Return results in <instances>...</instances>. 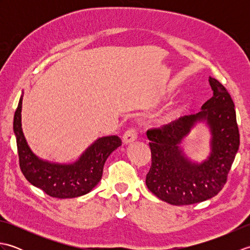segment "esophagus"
Instances as JSON below:
<instances>
[{
    "mask_svg": "<svg viewBox=\"0 0 250 250\" xmlns=\"http://www.w3.org/2000/svg\"><path fill=\"white\" fill-rule=\"evenodd\" d=\"M137 137V132L134 128H131L125 132L124 136H122V141H124L125 144H131L133 143Z\"/></svg>",
    "mask_w": 250,
    "mask_h": 250,
    "instance_id": "obj_1",
    "label": "esophagus"
}]
</instances>
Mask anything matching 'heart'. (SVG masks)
<instances>
[{"mask_svg":"<svg viewBox=\"0 0 250 250\" xmlns=\"http://www.w3.org/2000/svg\"><path fill=\"white\" fill-rule=\"evenodd\" d=\"M187 107H188V101L186 99H180L176 103L173 104L171 107L163 110L162 113L158 116L157 118L158 124L160 125L168 124V122H171L174 118H176L178 115L184 113V111L187 109Z\"/></svg>","mask_w":250,"mask_h":250,"instance_id":"obj_1","label":"heart"}]
</instances>
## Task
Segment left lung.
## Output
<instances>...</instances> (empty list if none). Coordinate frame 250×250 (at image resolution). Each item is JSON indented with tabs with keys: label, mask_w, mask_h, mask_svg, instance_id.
Returning a JSON list of instances; mask_svg holds the SVG:
<instances>
[{
	"label": "left lung",
	"mask_w": 250,
	"mask_h": 250,
	"mask_svg": "<svg viewBox=\"0 0 250 250\" xmlns=\"http://www.w3.org/2000/svg\"><path fill=\"white\" fill-rule=\"evenodd\" d=\"M208 82L213 97L198 114L180 117L160 129L147 131L151 167L146 186L159 199L172 205L200 203L218 194L240 147L231 95L217 79L209 77ZM202 121L209 126L212 139L210 156L199 164L191 162L180 145Z\"/></svg>",
	"instance_id": "left-lung-1"
}]
</instances>
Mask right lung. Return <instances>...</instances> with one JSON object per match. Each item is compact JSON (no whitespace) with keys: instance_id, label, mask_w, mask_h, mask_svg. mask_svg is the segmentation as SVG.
<instances>
[{"instance_id":"add662e5","label":"right lung","mask_w":250,"mask_h":250,"mask_svg":"<svg viewBox=\"0 0 250 250\" xmlns=\"http://www.w3.org/2000/svg\"><path fill=\"white\" fill-rule=\"evenodd\" d=\"M22 95L14 116V133L21 172L35 187L58 199L77 198L89 193L102 178L106 159L121 146L117 135L103 136L90 145L73 163L43 160L31 150L21 128Z\"/></svg>"}]
</instances>
